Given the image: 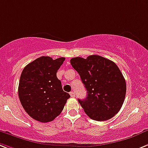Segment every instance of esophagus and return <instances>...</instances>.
<instances>
[{
	"label": "esophagus",
	"instance_id": "obj_1",
	"mask_svg": "<svg viewBox=\"0 0 148 148\" xmlns=\"http://www.w3.org/2000/svg\"><path fill=\"white\" fill-rule=\"evenodd\" d=\"M70 95H71V96L72 98H74L75 97V93H74V92H70Z\"/></svg>",
	"mask_w": 148,
	"mask_h": 148
}]
</instances>
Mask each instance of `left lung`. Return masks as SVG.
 Masks as SVG:
<instances>
[{
	"mask_svg": "<svg viewBox=\"0 0 148 148\" xmlns=\"http://www.w3.org/2000/svg\"><path fill=\"white\" fill-rule=\"evenodd\" d=\"M70 62L87 91L86 99H78L86 114L97 121L112 118L121 108L126 92V80L117 65L98 55L75 57Z\"/></svg>",
	"mask_w": 148,
	"mask_h": 148,
	"instance_id": "left-lung-1",
	"label": "left lung"
}]
</instances>
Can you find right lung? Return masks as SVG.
<instances>
[{"instance_id":"right-lung-1","label":"right lung","mask_w":148,"mask_h":148,"mask_svg":"<svg viewBox=\"0 0 148 148\" xmlns=\"http://www.w3.org/2000/svg\"><path fill=\"white\" fill-rule=\"evenodd\" d=\"M65 58L41 56L27 64L18 84V98L31 117L41 123L53 121L62 111L68 93L63 91L56 73Z\"/></svg>"}]
</instances>
